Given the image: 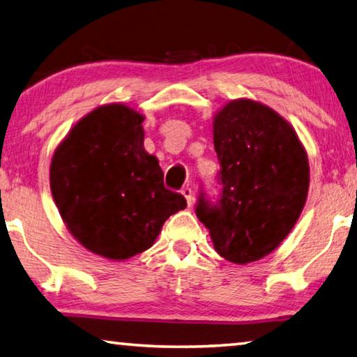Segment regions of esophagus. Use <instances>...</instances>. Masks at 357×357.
Returning <instances> with one entry per match:
<instances>
[{
  "instance_id": "34e87169",
  "label": "esophagus",
  "mask_w": 357,
  "mask_h": 357,
  "mask_svg": "<svg viewBox=\"0 0 357 357\" xmlns=\"http://www.w3.org/2000/svg\"><path fill=\"white\" fill-rule=\"evenodd\" d=\"M181 194H183L184 199L188 200V205L192 206V203H194V194H192V189L190 188H183Z\"/></svg>"
}]
</instances>
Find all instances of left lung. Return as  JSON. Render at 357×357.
<instances>
[{
	"instance_id": "8db88e82",
	"label": "left lung",
	"mask_w": 357,
	"mask_h": 357,
	"mask_svg": "<svg viewBox=\"0 0 357 357\" xmlns=\"http://www.w3.org/2000/svg\"><path fill=\"white\" fill-rule=\"evenodd\" d=\"M213 139L222 190L216 203L200 192L197 218L219 256L238 265L256 262L275 251L301 218L310 185L307 151L286 119L248 98L220 107Z\"/></svg>"
}]
</instances>
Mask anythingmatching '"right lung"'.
<instances>
[{"label": "right lung", "instance_id": "1", "mask_svg": "<svg viewBox=\"0 0 357 357\" xmlns=\"http://www.w3.org/2000/svg\"><path fill=\"white\" fill-rule=\"evenodd\" d=\"M143 121L122 103L95 107L50 162V190L70 234L109 260L149 250L165 220L188 205L165 189L158 160L144 151Z\"/></svg>", "mask_w": 357, "mask_h": 357}]
</instances>
